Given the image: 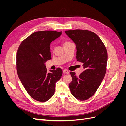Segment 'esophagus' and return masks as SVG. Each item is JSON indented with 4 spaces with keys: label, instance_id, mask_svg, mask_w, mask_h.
<instances>
[{
    "label": "esophagus",
    "instance_id": "1",
    "mask_svg": "<svg viewBox=\"0 0 126 126\" xmlns=\"http://www.w3.org/2000/svg\"><path fill=\"white\" fill-rule=\"evenodd\" d=\"M63 73H64V74H68L69 73V71H68V70H67V69H64V70H63Z\"/></svg>",
    "mask_w": 126,
    "mask_h": 126
}]
</instances>
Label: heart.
Returning <instances> with one entry per match:
<instances>
[{
	"mask_svg": "<svg viewBox=\"0 0 126 126\" xmlns=\"http://www.w3.org/2000/svg\"><path fill=\"white\" fill-rule=\"evenodd\" d=\"M71 44V42H70L69 41H65L63 42V46H66V45H68V44Z\"/></svg>",
	"mask_w": 126,
	"mask_h": 126,
	"instance_id": "obj_1",
	"label": "heart"
}]
</instances>
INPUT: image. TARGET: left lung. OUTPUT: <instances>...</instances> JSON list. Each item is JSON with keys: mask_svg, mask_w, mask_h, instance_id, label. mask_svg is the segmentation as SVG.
Returning a JSON list of instances; mask_svg holds the SVG:
<instances>
[{"mask_svg": "<svg viewBox=\"0 0 126 126\" xmlns=\"http://www.w3.org/2000/svg\"><path fill=\"white\" fill-rule=\"evenodd\" d=\"M66 35L76 45V58L83 63V71L79 76L70 72L71 94L77 99L87 100L96 92L106 72L107 52L100 38L88 30H66Z\"/></svg>", "mask_w": 126, "mask_h": 126, "instance_id": "1", "label": "left lung"}]
</instances>
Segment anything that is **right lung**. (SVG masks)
<instances>
[{"label": "right lung", "instance_id": "1", "mask_svg": "<svg viewBox=\"0 0 126 126\" xmlns=\"http://www.w3.org/2000/svg\"><path fill=\"white\" fill-rule=\"evenodd\" d=\"M62 32L44 30L32 33L21 42L17 52L18 77L33 99L47 101L54 94L56 83L63 71L60 68L47 72L45 63L51 59L50 45Z\"/></svg>", "mask_w": 126, "mask_h": 126}]
</instances>
